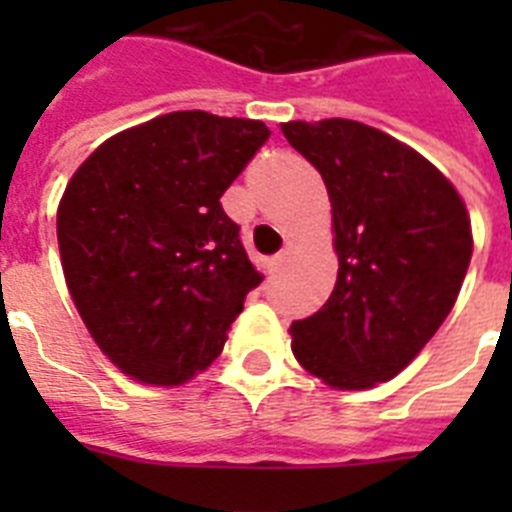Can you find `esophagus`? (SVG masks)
Here are the masks:
<instances>
[{
    "mask_svg": "<svg viewBox=\"0 0 512 512\" xmlns=\"http://www.w3.org/2000/svg\"><path fill=\"white\" fill-rule=\"evenodd\" d=\"M287 256H289V246H287V248H282V251H279L277 256H274V259L269 261V269H271V274H277V271L282 269V266H284V261H287Z\"/></svg>",
    "mask_w": 512,
    "mask_h": 512,
    "instance_id": "34e87169",
    "label": "esophagus"
}]
</instances>
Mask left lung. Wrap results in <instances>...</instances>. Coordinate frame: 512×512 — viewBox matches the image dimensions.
<instances>
[{
    "mask_svg": "<svg viewBox=\"0 0 512 512\" xmlns=\"http://www.w3.org/2000/svg\"><path fill=\"white\" fill-rule=\"evenodd\" d=\"M289 146L323 176L338 279L289 325L295 359L338 390L400 374L454 307L472 259L467 207L433 164L356 120L287 122Z\"/></svg>",
    "mask_w": 512,
    "mask_h": 512,
    "instance_id": "left-lung-1",
    "label": "left lung"
}]
</instances>
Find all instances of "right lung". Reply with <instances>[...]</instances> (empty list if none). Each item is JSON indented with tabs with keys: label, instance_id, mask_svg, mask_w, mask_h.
<instances>
[{
	"label": "right lung",
	"instance_id": "add662e5",
	"mask_svg": "<svg viewBox=\"0 0 512 512\" xmlns=\"http://www.w3.org/2000/svg\"><path fill=\"white\" fill-rule=\"evenodd\" d=\"M269 135L259 120L169 112L104 140L71 176L58 207L71 300L138 382L207 369L261 284L220 197Z\"/></svg>",
	"mask_w": 512,
	"mask_h": 512
}]
</instances>
